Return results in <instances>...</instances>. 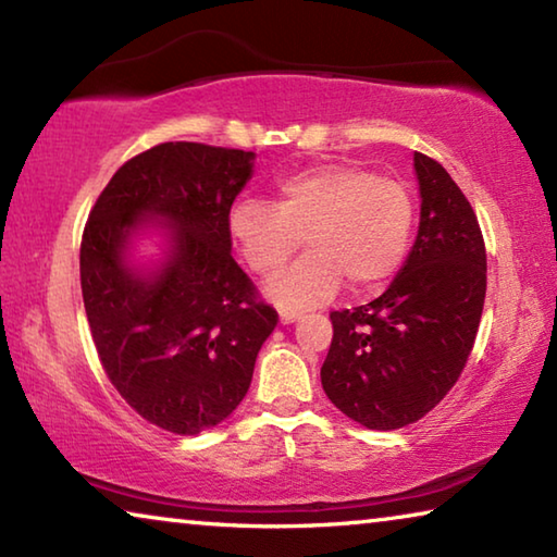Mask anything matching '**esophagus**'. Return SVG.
Returning a JSON list of instances; mask_svg holds the SVG:
<instances>
[{
	"instance_id": "34e87169",
	"label": "esophagus",
	"mask_w": 557,
	"mask_h": 557,
	"mask_svg": "<svg viewBox=\"0 0 557 557\" xmlns=\"http://www.w3.org/2000/svg\"><path fill=\"white\" fill-rule=\"evenodd\" d=\"M297 319H299V312H295V309H280L282 324H292V322H297Z\"/></svg>"
}]
</instances>
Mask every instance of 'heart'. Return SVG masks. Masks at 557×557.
Returning <instances> with one entry per match:
<instances>
[{"label": "heart", "mask_w": 557, "mask_h": 557, "mask_svg": "<svg viewBox=\"0 0 557 557\" xmlns=\"http://www.w3.org/2000/svg\"><path fill=\"white\" fill-rule=\"evenodd\" d=\"M275 206L233 203L228 228L260 277L287 265L305 238L309 252L270 285L282 307L309 309L332 299L346 280L354 292L388 282L408 252L414 201L408 186L354 164H317L280 178Z\"/></svg>", "instance_id": "obj_1"}]
</instances>
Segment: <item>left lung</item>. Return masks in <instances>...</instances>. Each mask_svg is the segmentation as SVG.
Segmentation results:
<instances>
[{
	"mask_svg": "<svg viewBox=\"0 0 557 557\" xmlns=\"http://www.w3.org/2000/svg\"><path fill=\"white\" fill-rule=\"evenodd\" d=\"M420 231L391 287L332 312L322 385L369 430L412 425L435 408L469 361L486 297V245L476 213L445 166L414 152Z\"/></svg>",
	"mask_w": 557,
	"mask_h": 557,
	"instance_id": "8db88e82",
	"label": "left lung"
}]
</instances>
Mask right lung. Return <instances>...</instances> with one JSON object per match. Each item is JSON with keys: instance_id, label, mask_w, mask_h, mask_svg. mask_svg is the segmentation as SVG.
Wrapping results in <instances>:
<instances>
[{"instance_id": "right-lung-1", "label": "right lung", "mask_w": 557, "mask_h": 557, "mask_svg": "<svg viewBox=\"0 0 557 557\" xmlns=\"http://www.w3.org/2000/svg\"><path fill=\"white\" fill-rule=\"evenodd\" d=\"M250 172L252 152L162 143L117 169L83 228L81 289L102 369L139 418L174 435L238 408L277 326L231 256L228 213ZM145 214L173 223V256L152 281L121 258Z\"/></svg>"}]
</instances>
